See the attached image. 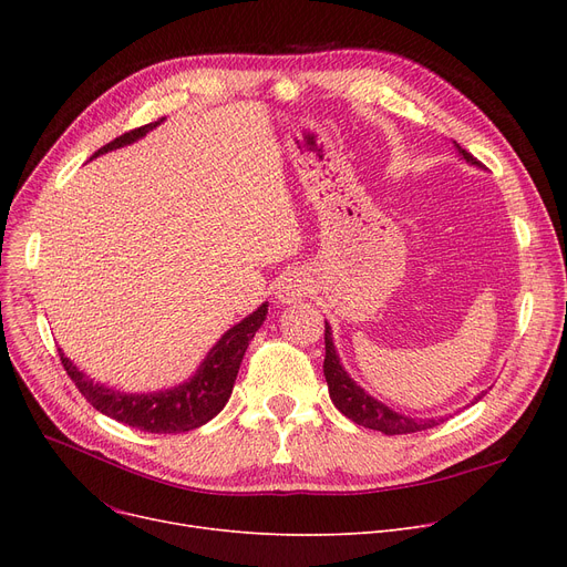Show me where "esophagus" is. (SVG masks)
I'll use <instances>...</instances> for the list:
<instances>
[{"instance_id": "esophagus-1", "label": "esophagus", "mask_w": 567, "mask_h": 567, "mask_svg": "<svg viewBox=\"0 0 567 567\" xmlns=\"http://www.w3.org/2000/svg\"><path fill=\"white\" fill-rule=\"evenodd\" d=\"M306 291H308L306 278L289 274V276H285V278L280 280L276 293H278V299H280L282 303H291V301H299Z\"/></svg>"}]
</instances>
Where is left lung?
I'll list each match as a JSON object with an SVG mask.
<instances>
[{
	"label": "left lung",
	"mask_w": 567,
	"mask_h": 567,
	"mask_svg": "<svg viewBox=\"0 0 567 567\" xmlns=\"http://www.w3.org/2000/svg\"><path fill=\"white\" fill-rule=\"evenodd\" d=\"M460 148V154L473 163V165H481L478 158H473L466 148ZM323 342H326V355H323V377H326V383H329V393H331V400L333 404L340 409V413H344L349 421H353L355 425H363V427H370V430H377L381 434H413V432H423V430H430L439 423H443V419H430V421H415V419H409V415H402V413H395L391 411L385 404L377 402L374 398H370L361 385H355L347 372L342 370L340 361H338V353H336V347H333V338H331V329L329 323L323 326ZM485 395V393H483ZM483 395L475 398V402H478Z\"/></svg>",
	"instance_id": "1"
}]
</instances>
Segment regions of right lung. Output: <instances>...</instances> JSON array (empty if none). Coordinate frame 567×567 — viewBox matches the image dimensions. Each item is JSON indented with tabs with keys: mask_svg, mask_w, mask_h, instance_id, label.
<instances>
[{
	"mask_svg": "<svg viewBox=\"0 0 567 567\" xmlns=\"http://www.w3.org/2000/svg\"><path fill=\"white\" fill-rule=\"evenodd\" d=\"M161 122V118H158ZM158 122L144 124L140 128H133L124 135L114 137L105 146H101L99 154L112 152L124 144L135 142L144 133L152 131ZM266 303L255 310L250 317H246L241 323H236L229 329L220 342L208 351L206 361L197 370V374L182 383L178 389L165 391V393H148V395H124L118 391L105 389L101 383H94L89 377H84L66 355L59 351V359L75 389L82 393V398L92 404L96 411L110 415V419L124 423L128 427H135L140 432H152V434H178V432H190L195 427H202L223 411L227 404L234 381L238 374V365L244 361V353L255 338L257 329L266 319Z\"/></svg>",
	"mask_w": 567,
	"mask_h": 567,
	"instance_id": "right-lung-1",
	"label": "right lung"
}]
</instances>
